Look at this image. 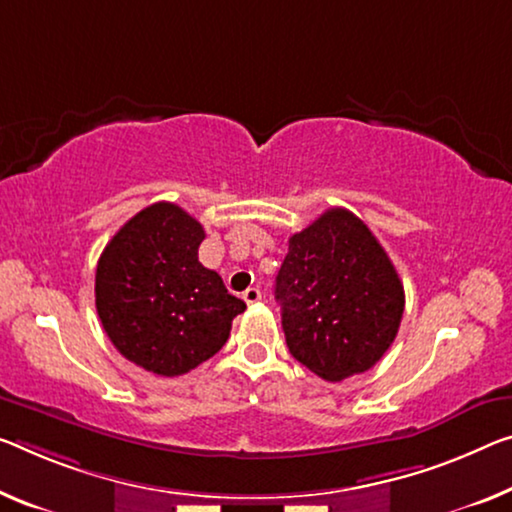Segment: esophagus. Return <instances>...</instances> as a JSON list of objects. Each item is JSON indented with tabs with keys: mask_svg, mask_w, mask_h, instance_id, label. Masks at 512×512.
<instances>
[{
	"mask_svg": "<svg viewBox=\"0 0 512 512\" xmlns=\"http://www.w3.org/2000/svg\"><path fill=\"white\" fill-rule=\"evenodd\" d=\"M261 290L258 288H247L245 293H242V300H245L247 304H256V302H261Z\"/></svg>",
	"mask_w": 512,
	"mask_h": 512,
	"instance_id": "esophagus-1",
	"label": "esophagus"
}]
</instances>
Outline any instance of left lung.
Wrapping results in <instances>:
<instances>
[{
	"label": "left lung",
	"instance_id": "obj_1",
	"mask_svg": "<svg viewBox=\"0 0 512 512\" xmlns=\"http://www.w3.org/2000/svg\"><path fill=\"white\" fill-rule=\"evenodd\" d=\"M274 295L290 355L329 382L373 368L405 311L387 251L345 208H329L290 235Z\"/></svg>",
	"mask_w": 512,
	"mask_h": 512
}]
</instances>
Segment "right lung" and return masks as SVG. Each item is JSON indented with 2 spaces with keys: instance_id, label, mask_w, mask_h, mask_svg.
<instances>
[{
  "instance_id": "1",
  "label": "right lung",
  "mask_w": 512,
  "mask_h": 512,
  "mask_svg": "<svg viewBox=\"0 0 512 512\" xmlns=\"http://www.w3.org/2000/svg\"><path fill=\"white\" fill-rule=\"evenodd\" d=\"M203 226L176 203H153L107 242L96 270V309L125 359L162 377L217 355L247 304L199 263Z\"/></svg>"
}]
</instances>
